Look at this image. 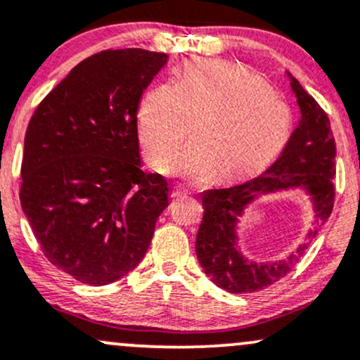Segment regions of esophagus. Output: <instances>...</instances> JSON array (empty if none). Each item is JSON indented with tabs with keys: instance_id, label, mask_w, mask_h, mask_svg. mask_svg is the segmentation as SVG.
<instances>
[{
	"instance_id": "34e87169",
	"label": "esophagus",
	"mask_w": 360,
	"mask_h": 360,
	"mask_svg": "<svg viewBox=\"0 0 360 360\" xmlns=\"http://www.w3.org/2000/svg\"><path fill=\"white\" fill-rule=\"evenodd\" d=\"M186 196V193L181 191V189H174V191L171 193V198L172 200H179V198H184Z\"/></svg>"
}]
</instances>
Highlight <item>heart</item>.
I'll return each mask as SVG.
<instances>
[{"label":"heart","mask_w":360,"mask_h":360,"mask_svg":"<svg viewBox=\"0 0 360 360\" xmlns=\"http://www.w3.org/2000/svg\"><path fill=\"white\" fill-rule=\"evenodd\" d=\"M138 138L153 167H165L191 124L193 141L169 172L191 183L246 176L287 141L289 104L258 77L215 59L191 61L171 84L150 89L136 112Z\"/></svg>","instance_id":"b5f03b06"}]
</instances>
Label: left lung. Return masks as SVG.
<instances>
[{"instance_id":"8db88e82","label":"left lung","mask_w":360,"mask_h":360,"mask_svg":"<svg viewBox=\"0 0 360 360\" xmlns=\"http://www.w3.org/2000/svg\"><path fill=\"white\" fill-rule=\"evenodd\" d=\"M297 97L301 120L282 153L259 176L232 188L201 193L203 220L196 234V256L205 275L220 289L232 294L256 292L285 276L306 251L304 243L287 258L276 262H252L239 250L238 224L244 210L263 195L302 189L314 212V227L307 239L331 215L335 201V138L326 112L302 85L287 73Z\"/></svg>"}]
</instances>
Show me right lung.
Here are the masks:
<instances>
[{
  "instance_id": "right-lung-1",
  "label": "right lung",
  "mask_w": 360,
  "mask_h": 360,
  "mask_svg": "<svg viewBox=\"0 0 360 360\" xmlns=\"http://www.w3.org/2000/svg\"><path fill=\"white\" fill-rule=\"evenodd\" d=\"M167 63L145 49L78 63L35 109L20 203L46 258L75 280L108 285L143 259L169 205L160 174L141 171L136 112Z\"/></svg>"
}]
</instances>
